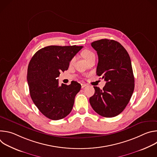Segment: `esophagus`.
Wrapping results in <instances>:
<instances>
[{
  "instance_id": "esophagus-1",
  "label": "esophagus",
  "mask_w": 157,
  "mask_h": 157,
  "mask_svg": "<svg viewBox=\"0 0 157 157\" xmlns=\"http://www.w3.org/2000/svg\"><path fill=\"white\" fill-rule=\"evenodd\" d=\"M87 85L86 84H83V83H82L81 84V88H84V87H86Z\"/></svg>"
}]
</instances>
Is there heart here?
Here are the masks:
<instances>
[{
    "label": "heart",
    "mask_w": 157,
    "mask_h": 157,
    "mask_svg": "<svg viewBox=\"0 0 157 157\" xmlns=\"http://www.w3.org/2000/svg\"><path fill=\"white\" fill-rule=\"evenodd\" d=\"M82 56H83V58H84L87 61H88L89 59H91L92 58L95 57L94 53L93 52H91V50H84L82 52ZM75 58L73 57V58L71 59L70 63H73V61H75Z\"/></svg>",
    "instance_id": "heart-1"
}]
</instances>
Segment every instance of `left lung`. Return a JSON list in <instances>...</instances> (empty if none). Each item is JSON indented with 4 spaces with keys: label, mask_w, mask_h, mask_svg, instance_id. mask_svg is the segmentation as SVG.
Masks as SVG:
<instances>
[{
    "label": "left lung",
    "mask_w": 157,
    "mask_h": 157,
    "mask_svg": "<svg viewBox=\"0 0 157 157\" xmlns=\"http://www.w3.org/2000/svg\"><path fill=\"white\" fill-rule=\"evenodd\" d=\"M97 52L98 76L107 82L102 89L94 86V94L89 98L94 110L105 117H115L124 110L134 90V76L131 60L119 42L102 39L91 43Z\"/></svg>",
    "instance_id": "1"
}]
</instances>
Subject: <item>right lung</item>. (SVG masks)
Masks as SVG:
<instances>
[{"label": "right lung", "instance_id": "add662e5", "mask_svg": "<svg viewBox=\"0 0 157 157\" xmlns=\"http://www.w3.org/2000/svg\"><path fill=\"white\" fill-rule=\"evenodd\" d=\"M82 46H48L32 58L27 70L31 98L41 113L56 121L66 117L73 109L81 86L76 81L59 85L58 77L68 69L70 62Z\"/></svg>", "mask_w": 157, "mask_h": 157}]
</instances>
